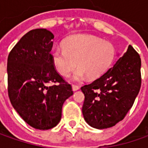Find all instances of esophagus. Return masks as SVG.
<instances>
[{
    "label": "esophagus",
    "instance_id": "34e87169",
    "mask_svg": "<svg viewBox=\"0 0 148 148\" xmlns=\"http://www.w3.org/2000/svg\"><path fill=\"white\" fill-rule=\"evenodd\" d=\"M79 88H80L79 86H77V85H72V90H77Z\"/></svg>",
    "mask_w": 148,
    "mask_h": 148
}]
</instances>
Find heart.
I'll use <instances>...</instances> for the list:
<instances>
[{"label":"heart","mask_w":148,"mask_h":148,"mask_svg":"<svg viewBox=\"0 0 148 148\" xmlns=\"http://www.w3.org/2000/svg\"><path fill=\"white\" fill-rule=\"evenodd\" d=\"M62 48L52 51L53 62L63 77H68L78 65L76 80L86 75L90 79L101 76L110 66L116 53L113 43L91 34L69 36L62 42Z\"/></svg>","instance_id":"1"}]
</instances>
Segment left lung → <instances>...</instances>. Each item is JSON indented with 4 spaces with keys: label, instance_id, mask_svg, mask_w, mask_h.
Listing matches in <instances>:
<instances>
[{
    "label": "left lung",
    "instance_id": "1",
    "mask_svg": "<svg viewBox=\"0 0 148 148\" xmlns=\"http://www.w3.org/2000/svg\"><path fill=\"white\" fill-rule=\"evenodd\" d=\"M141 83V58L129 45L112 67L90 84L82 86L85 120L99 129L114 126L132 108Z\"/></svg>",
    "mask_w": 148,
    "mask_h": 148
}]
</instances>
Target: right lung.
Here are the masks:
<instances>
[{
    "label": "right lung",
    "instance_id": "1",
    "mask_svg": "<svg viewBox=\"0 0 148 148\" xmlns=\"http://www.w3.org/2000/svg\"><path fill=\"white\" fill-rule=\"evenodd\" d=\"M53 38L45 29L30 30L14 45L7 59L10 103L29 125L41 130L59 123L62 105L73 94L53 62Z\"/></svg>",
    "mask_w": 148,
    "mask_h": 148
}]
</instances>
